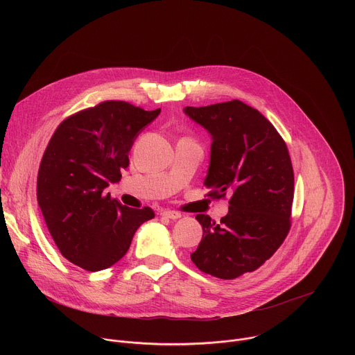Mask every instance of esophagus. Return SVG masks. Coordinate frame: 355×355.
<instances>
[{
    "mask_svg": "<svg viewBox=\"0 0 355 355\" xmlns=\"http://www.w3.org/2000/svg\"><path fill=\"white\" fill-rule=\"evenodd\" d=\"M162 216L175 220V219H180V218H181V214H180V212H175V211H163V212H162Z\"/></svg>",
    "mask_w": 355,
    "mask_h": 355,
    "instance_id": "obj_1",
    "label": "esophagus"
}]
</instances>
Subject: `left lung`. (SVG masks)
I'll return each mask as SVG.
<instances>
[{"label": "left lung", "instance_id": "8db88e82", "mask_svg": "<svg viewBox=\"0 0 355 355\" xmlns=\"http://www.w3.org/2000/svg\"><path fill=\"white\" fill-rule=\"evenodd\" d=\"M184 112L212 136L208 195L232 193L220 223L196 215L204 234L191 260L202 272L234 279L261 267L291 229L295 180L288 147L263 114L239 99Z\"/></svg>", "mask_w": 355, "mask_h": 355}]
</instances>
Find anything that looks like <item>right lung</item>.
<instances>
[{
  "instance_id": "1",
  "label": "right lung",
  "mask_w": 355,
  "mask_h": 355,
  "mask_svg": "<svg viewBox=\"0 0 355 355\" xmlns=\"http://www.w3.org/2000/svg\"><path fill=\"white\" fill-rule=\"evenodd\" d=\"M160 111L104 101L66 118L50 139L37 173V204L73 264L110 268L126 254L137 227L155 218L151 208H128L105 188L121 181L135 139Z\"/></svg>"
}]
</instances>
